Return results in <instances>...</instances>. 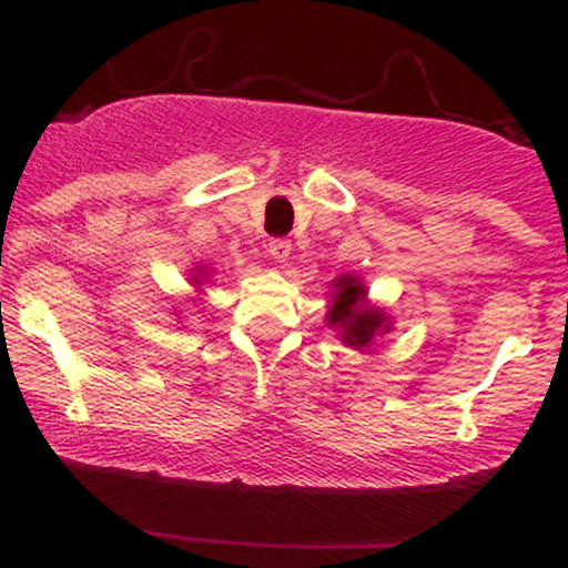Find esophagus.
I'll use <instances>...</instances> for the list:
<instances>
[{
  "label": "esophagus",
  "instance_id": "1",
  "mask_svg": "<svg viewBox=\"0 0 568 568\" xmlns=\"http://www.w3.org/2000/svg\"><path fill=\"white\" fill-rule=\"evenodd\" d=\"M266 251H270V256L275 258V262H285V258L291 256V243L288 240H272Z\"/></svg>",
  "mask_w": 568,
  "mask_h": 568
}]
</instances>
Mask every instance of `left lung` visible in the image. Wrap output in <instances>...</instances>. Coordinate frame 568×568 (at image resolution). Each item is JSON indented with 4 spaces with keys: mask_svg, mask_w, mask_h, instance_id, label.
Listing matches in <instances>:
<instances>
[{
    "mask_svg": "<svg viewBox=\"0 0 568 568\" xmlns=\"http://www.w3.org/2000/svg\"><path fill=\"white\" fill-rule=\"evenodd\" d=\"M325 323L334 328L344 347L357 352H371L376 338L393 331V317L368 302V288L357 275H338L331 283L328 312Z\"/></svg>",
    "mask_w": 568,
    "mask_h": 568,
    "instance_id": "1",
    "label": "left lung"
}]
</instances>
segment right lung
Segmentation results:
<instances>
[{"label": "right lung", "instance_id": "obj_1", "mask_svg": "<svg viewBox=\"0 0 568 568\" xmlns=\"http://www.w3.org/2000/svg\"><path fill=\"white\" fill-rule=\"evenodd\" d=\"M189 283L194 285V288H197V296H202V285L207 283V280H211V270H207L205 264H197L194 266V270H189Z\"/></svg>", "mask_w": 568, "mask_h": 568}]
</instances>
